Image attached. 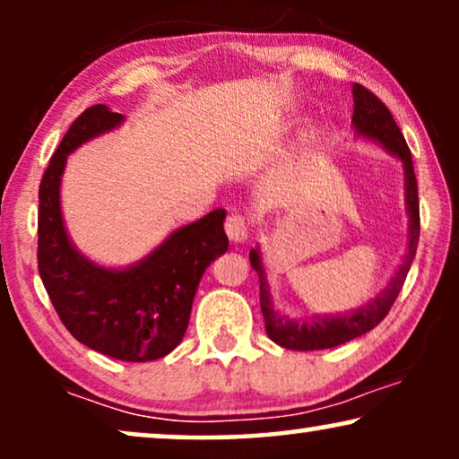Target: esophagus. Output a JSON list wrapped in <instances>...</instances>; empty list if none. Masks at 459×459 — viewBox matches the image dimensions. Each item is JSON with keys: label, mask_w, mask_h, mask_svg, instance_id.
Returning <instances> with one entry per match:
<instances>
[{"label": "esophagus", "mask_w": 459, "mask_h": 459, "mask_svg": "<svg viewBox=\"0 0 459 459\" xmlns=\"http://www.w3.org/2000/svg\"><path fill=\"white\" fill-rule=\"evenodd\" d=\"M223 228H225V234H228L231 242H244L248 238L247 219H244L242 215H238V212H231V215H228V219H225V223H223Z\"/></svg>", "instance_id": "34e87169"}]
</instances>
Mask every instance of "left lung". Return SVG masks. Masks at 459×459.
<instances>
[{
  "label": "left lung",
  "instance_id": "1",
  "mask_svg": "<svg viewBox=\"0 0 459 459\" xmlns=\"http://www.w3.org/2000/svg\"><path fill=\"white\" fill-rule=\"evenodd\" d=\"M353 125L357 134L372 137V140L380 142L388 152L397 154L403 160L405 167V203L407 212H410V247H407L403 265L394 273L385 290H382L374 300H369L361 309L344 313V316L336 317H313L307 322H294L286 316H280L273 309L272 294H269V286L265 280V272H263L259 250H250V265L259 275V300L263 319H265L267 336L272 338L275 344L292 351H319V349H332L338 344L353 341L357 336H363L366 332L376 328L386 313L391 311L394 300H397L403 281L410 272L413 256L418 250L420 240V200H418V181L416 173H413L411 152L407 148L405 137L401 129L394 123L391 110L386 108L385 102L378 96L359 83H353Z\"/></svg>",
  "mask_w": 459,
  "mask_h": 459
}]
</instances>
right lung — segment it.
Segmentation results:
<instances>
[{
  "instance_id": "obj_1",
  "label": "right lung",
  "mask_w": 459,
  "mask_h": 459,
  "mask_svg": "<svg viewBox=\"0 0 459 459\" xmlns=\"http://www.w3.org/2000/svg\"><path fill=\"white\" fill-rule=\"evenodd\" d=\"M121 121L123 115L108 106H91L74 118L49 159L39 184L37 267L56 313L79 342L121 361H154L181 342L198 281L230 242L225 211L217 209L173 231L152 255L123 272L93 265L73 248L60 212L66 156Z\"/></svg>"
}]
</instances>
